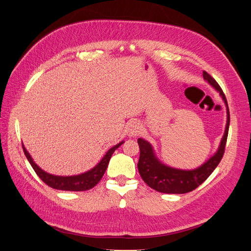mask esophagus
<instances>
[{
    "label": "esophagus",
    "instance_id": "1",
    "mask_svg": "<svg viewBox=\"0 0 251 251\" xmlns=\"http://www.w3.org/2000/svg\"><path fill=\"white\" fill-rule=\"evenodd\" d=\"M140 126L139 123L136 121H131L128 124V135L129 136H136L140 133Z\"/></svg>",
    "mask_w": 251,
    "mask_h": 251
}]
</instances>
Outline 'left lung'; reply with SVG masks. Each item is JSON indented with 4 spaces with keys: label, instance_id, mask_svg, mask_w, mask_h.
<instances>
[{
    "label": "left lung",
    "instance_id": "1",
    "mask_svg": "<svg viewBox=\"0 0 251 251\" xmlns=\"http://www.w3.org/2000/svg\"><path fill=\"white\" fill-rule=\"evenodd\" d=\"M202 76L204 80L220 92L226 105L227 121L220 147L217 153L201 167L195 170H181L162 164L157 159L150 143L144 139L139 138L138 144L140 148V158L138 162V171L143 181L157 192L164 194H186L194 191L210 176L213 170L220 164L225 154L230 121L227 101L223 89L214 78H212L206 71H203Z\"/></svg>",
    "mask_w": 251,
    "mask_h": 251
}]
</instances>
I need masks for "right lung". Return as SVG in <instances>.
Returning <instances> with one entry per match:
<instances>
[{
	"mask_svg": "<svg viewBox=\"0 0 251 251\" xmlns=\"http://www.w3.org/2000/svg\"><path fill=\"white\" fill-rule=\"evenodd\" d=\"M123 144V141L120 142L119 144L115 145L111 149L108 150L105 154V156L102 158V160L90 171L77 175V176H54L50 175L45 171H43L37 164L33 162L28 152L25 150V146L23 145V150L25 152V155L31 165L34 172L41 177V180L46 183L48 186H50L52 189L60 190V191H70V192H81V191H87L92 189L94 186L98 184V182L101 180L103 176L107 167H108L110 158L114 151L119 148Z\"/></svg>",
	"mask_w": 251,
	"mask_h": 251,
	"instance_id": "right-lung-1",
	"label": "right lung"
}]
</instances>
